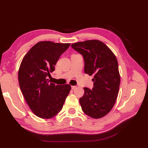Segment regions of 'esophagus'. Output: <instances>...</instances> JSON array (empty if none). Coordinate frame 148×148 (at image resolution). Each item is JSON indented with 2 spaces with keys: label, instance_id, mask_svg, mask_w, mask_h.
Returning a JSON list of instances; mask_svg holds the SVG:
<instances>
[{
  "label": "esophagus",
  "instance_id": "esophagus-1",
  "mask_svg": "<svg viewBox=\"0 0 148 148\" xmlns=\"http://www.w3.org/2000/svg\"><path fill=\"white\" fill-rule=\"evenodd\" d=\"M77 88V86H71V89H75Z\"/></svg>",
  "mask_w": 148,
  "mask_h": 148
}]
</instances>
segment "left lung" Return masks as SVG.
<instances>
[{"label": "left lung", "instance_id": "obj_1", "mask_svg": "<svg viewBox=\"0 0 148 148\" xmlns=\"http://www.w3.org/2000/svg\"><path fill=\"white\" fill-rule=\"evenodd\" d=\"M71 46L82 55L85 73L94 75L93 88H84V95L79 98L82 109L92 118L103 117L112 109L119 94L120 78L117 60L99 40L79 42Z\"/></svg>", "mask_w": 148, "mask_h": 148}]
</instances>
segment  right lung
<instances>
[{"label": "right lung", "mask_w": 148, "mask_h": 148, "mask_svg": "<svg viewBox=\"0 0 148 148\" xmlns=\"http://www.w3.org/2000/svg\"><path fill=\"white\" fill-rule=\"evenodd\" d=\"M70 46V43L39 42L21 62L18 71L21 91L31 110L40 118L51 119L59 113L71 90L70 84L56 85L47 79Z\"/></svg>", "instance_id": "add662e5"}]
</instances>
